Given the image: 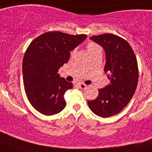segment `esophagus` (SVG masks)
<instances>
[{
  "mask_svg": "<svg viewBox=\"0 0 152 152\" xmlns=\"http://www.w3.org/2000/svg\"><path fill=\"white\" fill-rule=\"evenodd\" d=\"M78 86H79V88H80V89H85V88L86 87V84H84V83H78Z\"/></svg>",
  "mask_w": 152,
  "mask_h": 152,
  "instance_id": "34e87169",
  "label": "esophagus"
}]
</instances>
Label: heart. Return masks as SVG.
<instances>
[{"label":"heart","instance_id":"heart-1","mask_svg":"<svg viewBox=\"0 0 152 152\" xmlns=\"http://www.w3.org/2000/svg\"><path fill=\"white\" fill-rule=\"evenodd\" d=\"M99 46L98 45L95 44V43H94V42H89V44L87 45V49L89 51H91V50H92L93 49L97 48H99ZM75 53V51L72 52V53Z\"/></svg>","mask_w":152,"mask_h":152}]
</instances>
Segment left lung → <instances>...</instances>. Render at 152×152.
<instances>
[{
    "mask_svg": "<svg viewBox=\"0 0 152 152\" xmlns=\"http://www.w3.org/2000/svg\"><path fill=\"white\" fill-rule=\"evenodd\" d=\"M90 39L104 50L110 83L99 89L98 97L88 101V105L95 115L107 118L121 112L132 99L139 77L137 57L129 43L116 35L101 34Z\"/></svg>",
    "mask_w": 152,
    "mask_h": 152,
    "instance_id": "obj_1",
    "label": "left lung"
}]
</instances>
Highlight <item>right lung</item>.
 <instances>
[{
	"mask_svg": "<svg viewBox=\"0 0 152 152\" xmlns=\"http://www.w3.org/2000/svg\"><path fill=\"white\" fill-rule=\"evenodd\" d=\"M85 34L70 35L58 31L45 33L27 47L22 72L26 95L31 105L46 115L63 110L66 91L73 87L60 77L58 70L70 57V50L86 39Z\"/></svg>",
	"mask_w": 152,
	"mask_h": 152,
	"instance_id": "right-lung-1",
	"label": "right lung"
}]
</instances>
